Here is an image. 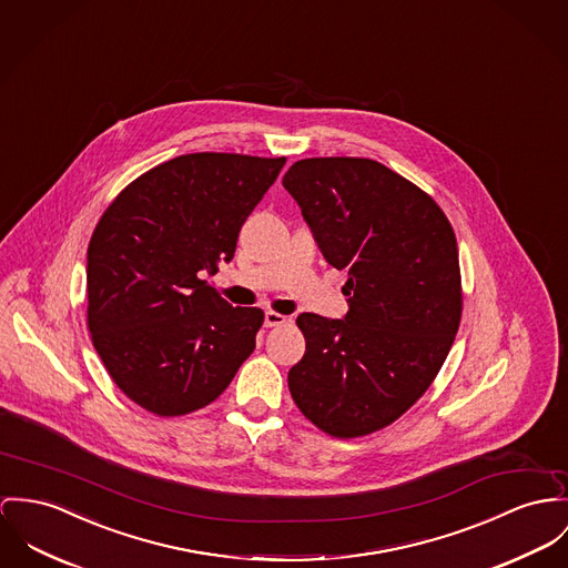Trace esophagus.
Listing matches in <instances>:
<instances>
[{"label": "esophagus", "instance_id": "1", "mask_svg": "<svg viewBox=\"0 0 568 568\" xmlns=\"http://www.w3.org/2000/svg\"><path fill=\"white\" fill-rule=\"evenodd\" d=\"M287 322H290V317H287V315H283V313H276V311H265L263 324H265L267 328H272V326H283V324H287Z\"/></svg>", "mask_w": 568, "mask_h": 568}]
</instances>
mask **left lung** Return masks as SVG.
I'll list each match as a JSON object with an SVG mask.
<instances>
[{
    "instance_id": "obj_1",
    "label": "left lung",
    "mask_w": 568,
    "mask_h": 568,
    "mask_svg": "<svg viewBox=\"0 0 568 568\" xmlns=\"http://www.w3.org/2000/svg\"><path fill=\"white\" fill-rule=\"evenodd\" d=\"M283 187L349 296L346 320L298 315L306 349L290 392L322 433L372 435L428 392L458 333L454 229L430 194L367 158L301 160Z\"/></svg>"
}]
</instances>
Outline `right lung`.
I'll return each mask as SVG.
<instances>
[{"mask_svg":"<svg viewBox=\"0 0 568 568\" xmlns=\"http://www.w3.org/2000/svg\"><path fill=\"white\" fill-rule=\"evenodd\" d=\"M285 158L187 153L133 179L88 244L87 324L114 385L160 417L212 404L253 354L257 306L203 281L231 262L242 224Z\"/></svg>","mask_w":568,"mask_h":568,"instance_id":"1","label":"right lung"}]
</instances>
